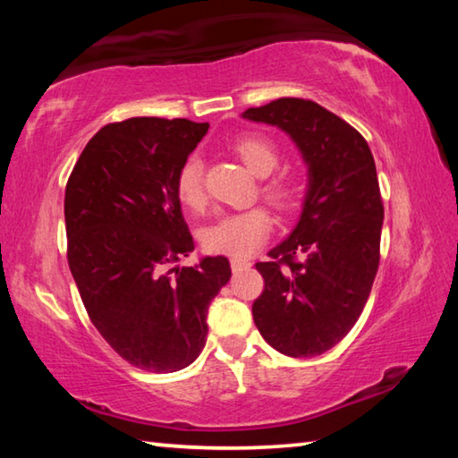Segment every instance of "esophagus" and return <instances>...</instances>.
<instances>
[{
    "instance_id": "34e87169",
    "label": "esophagus",
    "mask_w": 458,
    "mask_h": 458,
    "mask_svg": "<svg viewBox=\"0 0 458 458\" xmlns=\"http://www.w3.org/2000/svg\"><path fill=\"white\" fill-rule=\"evenodd\" d=\"M230 267H232V270H240V268H246V267H250V262H248L246 259H230Z\"/></svg>"
}]
</instances>
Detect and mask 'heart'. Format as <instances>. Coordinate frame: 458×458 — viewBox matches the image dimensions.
Listing matches in <instances>:
<instances>
[{
  "instance_id": "b5f03b06",
  "label": "heart",
  "mask_w": 458,
  "mask_h": 458,
  "mask_svg": "<svg viewBox=\"0 0 458 458\" xmlns=\"http://www.w3.org/2000/svg\"><path fill=\"white\" fill-rule=\"evenodd\" d=\"M234 151L244 161V165L259 177L273 174L278 164L276 147L267 137L250 135L240 139L234 145ZM175 188L183 206L191 208V210H199L204 206V161H201L199 155H190L183 161L180 174H177ZM262 191L275 206L283 208V210L294 204V188L284 180L267 183ZM270 230H273V218H270L265 208H248L242 212L224 214L218 220H214L210 226H206L201 232V244L210 252L228 254V257L236 259L250 257L267 242Z\"/></svg>"
}]
</instances>
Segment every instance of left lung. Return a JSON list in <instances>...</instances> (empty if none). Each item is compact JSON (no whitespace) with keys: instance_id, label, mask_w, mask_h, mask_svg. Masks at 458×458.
Wrapping results in <instances>:
<instances>
[{"instance_id":"8db88e82","label":"left lung","mask_w":458,"mask_h":458,"mask_svg":"<svg viewBox=\"0 0 458 458\" xmlns=\"http://www.w3.org/2000/svg\"><path fill=\"white\" fill-rule=\"evenodd\" d=\"M242 119L281 129L307 165L299 222L268 262H257L265 291L252 317L276 352L313 358L350 333L377 273L384 206L374 155L358 131L313 100L278 98Z\"/></svg>"}]
</instances>
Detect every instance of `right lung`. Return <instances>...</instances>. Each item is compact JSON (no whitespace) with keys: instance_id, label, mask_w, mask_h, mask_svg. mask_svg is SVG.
Wrapping results in <instances>:
<instances>
[{"instance_id":"add662e5","label":"right lung","mask_w":458,"mask_h":458,"mask_svg":"<svg viewBox=\"0 0 458 458\" xmlns=\"http://www.w3.org/2000/svg\"><path fill=\"white\" fill-rule=\"evenodd\" d=\"M208 123L133 117L98 131L66 183L68 265L90 321L131 366L188 368L206 345L226 257L174 267L193 250L177 174Z\"/></svg>"}]
</instances>
